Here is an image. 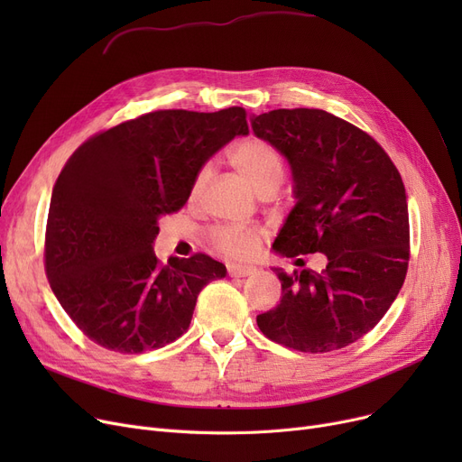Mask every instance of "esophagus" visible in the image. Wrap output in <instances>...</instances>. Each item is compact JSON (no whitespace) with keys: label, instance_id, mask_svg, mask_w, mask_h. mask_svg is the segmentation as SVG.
<instances>
[{"label":"esophagus","instance_id":"esophagus-1","mask_svg":"<svg viewBox=\"0 0 462 462\" xmlns=\"http://www.w3.org/2000/svg\"><path fill=\"white\" fill-rule=\"evenodd\" d=\"M226 272L230 277H247L253 275L256 270L251 268V265H241V263H228Z\"/></svg>","mask_w":462,"mask_h":462}]
</instances>
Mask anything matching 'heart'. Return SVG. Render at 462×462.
Segmentation results:
<instances>
[{"mask_svg":"<svg viewBox=\"0 0 462 462\" xmlns=\"http://www.w3.org/2000/svg\"><path fill=\"white\" fill-rule=\"evenodd\" d=\"M230 162L258 194L277 189L284 176V162L281 153L270 142H265L258 136H251L237 142L230 150ZM209 174H211L209 166H204L197 174L190 189L192 197H199ZM260 239H262V230L258 228L217 226L209 232L211 245L218 253L232 258L251 256L258 249Z\"/></svg>","mask_w":462,"mask_h":462,"instance_id":"obj_1","label":"heart"}]
</instances>
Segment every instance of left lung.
<instances>
[{"instance_id":"left-lung-1","label":"left lung","mask_w":462,"mask_h":462,"mask_svg":"<svg viewBox=\"0 0 462 462\" xmlns=\"http://www.w3.org/2000/svg\"><path fill=\"white\" fill-rule=\"evenodd\" d=\"M251 124L294 178L298 202L273 249L328 256L320 273L273 270L282 298L256 324L286 348H345L382 320L406 277L410 225L399 170L373 136L326 110L279 108Z\"/></svg>"}]
</instances>
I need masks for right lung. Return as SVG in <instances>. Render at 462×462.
Returning a JSON list of instances; mask_svg holds the SVG:
<instances>
[{"label": "right lung", "instance_id": "add662e5", "mask_svg": "<svg viewBox=\"0 0 462 462\" xmlns=\"http://www.w3.org/2000/svg\"><path fill=\"white\" fill-rule=\"evenodd\" d=\"M247 112L157 110L88 138L60 172L44 234V272L79 329L106 350L142 354L181 337L202 288L225 263L197 253L161 263L159 218L185 206L206 161Z\"/></svg>", "mask_w": 462, "mask_h": 462}]
</instances>
